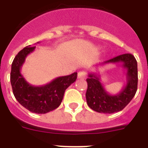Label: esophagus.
Listing matches in <instances>:
<instances>
[{"label": "esophagus", "mask_w": 148, "mask_h": 148, "mask_svg": "<svg viewBox=\"0 0 148 148\" xmlns=\"http://www.w3.org/2000/svg\"><path fill=\"white\" fill-rule=\"evenodd\" d=\"M87 73L84 71H81L78 73V79H84L86 78Z\"/></svg>", "instance_id": "esophagus-1"}]
</instances>
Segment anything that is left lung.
<instances>
[{
    "label": "left lung",
    "mask_w": 148,
    "mask_h": 148,
    "mask_svg": "<svg viewBox=\"0 0 148 148\" xmlns=\"http://www.w3.org/2000/svg\"><path fill=\"white\" fill-rule=\"evenodd\" d=\"M107 64H121L127 70V84L121 92L116 95L108 92L100 82V75L89 73L87 78L86 99L87 105L98 113H113L122 110L134 97L138 85L137 61L131 54L126 53L104 61Z\"/></svg>",
    "instance_id": "left-lung-1"
}]
</instances>
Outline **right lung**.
<instances>
[{
    "mask_svg": "<svg viewBox=\"0 0 148 148\" xmlns=\"http://www.w3.org/2000/svg\"><path fill=\"white\" fill-rule=\"evenodd\" d=\"M35 47L27 46L17 54L12 64L10 82L13 94L18 102L32 113L44 114L59 107L65 90L77 78V73L58 77L42 86H33L26 81L21 69L29 54Z\"/></svg>",
    "mask_w": 148,
    "mask_h": 148,
    "instance_id": "obj_1",
    "label": "right lung"
}]
</instances>
